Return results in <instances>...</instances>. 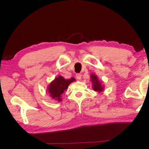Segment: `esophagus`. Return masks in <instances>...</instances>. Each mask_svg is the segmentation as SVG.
I'll list each match as a JSON object with an SVG mask.
<instances>
[{
  "label": "esophagus",
  "instance_id": "esophagus-1",
  "mask_svg": "<svg viewBox=\"0 0 149 149\" xmlns=\"http://www.w3.org/2000/svg\"><path fill=\"white\" fill-rule=\"evenodd\" d=\"M81 74H76V78H77V80H80L81 79Z\"/></svg>",
  "mask_w": 149,
  "mask_h": 149
}]
</instances>
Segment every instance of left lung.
I'll list each match as a JSON object with an SVG mask.
<instances>
[{
  "mask_svg": "<svg viewBox=\"0 0 149 149\" xmlns=\"http://www.w3.org/2000/svg\"><path fill=\"white\" fill-rule=\"evenodd\" d=\"M91 81L92 82V88L93 91H97L98 92H101L104 90L103 85L101 84L100 81H99L98 77L95 74H91Z\"/></svg>",
  "mask_w": 149,
  "mask_h": 149,
  "instance_id": "1",
  "label": "left lung"
}]
</instances>
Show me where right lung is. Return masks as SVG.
I'll return each instance as SVG.
<instances>
[{
  "mask_svg": "<svg viewBox=\"0 0 149 149\" xmlns=\"http://www.w3.org/2000/svg\"><path fill=\"white\" fill-rule=\"evenodd\" d=\"M74 81H75V79L73 77L68 80L65 79L61 76L57 77L48 86V92L49 93V95L53 99L61 101V95L67 89L68 86Z\"/></svg>",
  "mask_w": 149,
  "mask_h": 149,
  "instance_id": "right-lung-1",
  "label": "right lung"
}]
</instances>
